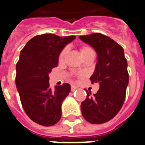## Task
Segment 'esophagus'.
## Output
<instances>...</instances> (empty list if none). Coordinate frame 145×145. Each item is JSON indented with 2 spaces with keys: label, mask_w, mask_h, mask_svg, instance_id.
Masks as SVG:
<instances>
[{
  "label": "esophagus",
  "mask_w": 145,
  "mask_h": 145,
  "mask_svg": "<svg viewBox=\"0 0 145 145\" xmlns=\"http://www.w3.org/2000/svg\"><path fill=\"white\" fill-rule=\"evenodd\" d=\"M78 87L77 86H75V85H71V91H75V90H77L78 89Z\"/></svg>",
  "instance_id": "obj_1"
}]
</instances>
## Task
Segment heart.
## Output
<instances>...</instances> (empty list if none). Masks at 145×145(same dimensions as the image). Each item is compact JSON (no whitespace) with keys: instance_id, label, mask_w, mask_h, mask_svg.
I'll return each instance as SVG.
<instances>
[{"instance_id":"1","label":"heart","mask_w":145,"mask_h":145,"mask_svg":"<svg viewBox=\"0 0 145 145\" xmlns=\"http://www.w3.org/2000/svg\"><path fill=\"white\" fill-rule=\"evenodd\" d=\"M91 52H93V50H92L90 47H88V46H83V47L81 48V54H82V55L88 54V53H91ZM67 53V49H63V50L60 52V55H59V58H58L59 62H62V61H63Z\"/></svg>"}]
</instances>
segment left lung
Instances as JSON below:
<instances>
[{"label":"left lung","instance_id":"left-lung-1","mask_svg":"<svg viewBox=\"0 0 145 145\" xmlns=\"http://www.w3.org/2000/svg\"><path fill=\"white\" fill-rule=\"evenodd\" d=\"M97 54V63L90 78L91 83H99V90L87 98L81 105L84 118L93 124L109 121L122 108L129 83L127 61L121 46L100 33L79 36Z\"/></svg>","mask_w":145,"mask_h":145}]
</instances>
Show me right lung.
Instances as JSON below:
<instances>
[{
  "instance_id": "add662e5",
  "label": "right lung",
  "mask_w": 145,
  "mask_h": 145,
  "mask_svg": "<svg viewBox=\"0 0 145 145\" xmlns=\"http://www.w3.org/2000/svg\"><path fill=\"white\" fill-rule=\"evenodd\" d=\"M75 38L43 34L30 39L21 51L15 84L25 112L38 124L53 126L61 117V105L71 85L64 83L52 91L49 74L57 66L60 52Z\"/></svg>"
}]
</instances>
